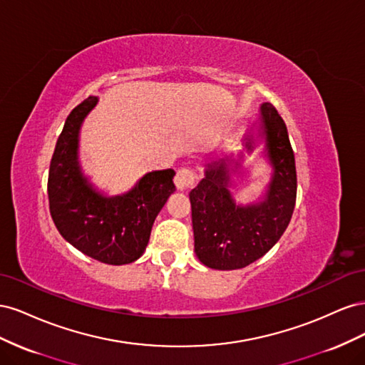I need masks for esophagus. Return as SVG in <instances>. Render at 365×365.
<instances>
[{
  "mask_svg": "<svg viewBox=\"0 0 365 365\" xmlns=\"http://www.w3.org/2000/svg\"><path fill=\"white\" fill-rule=\"evenodd\" d=\"M196 181V175L192 169L189 168H182L178 170L175 176V185L178 190H187L195 184Z\"/></svg>",
  "mask_w": 365,
  "mask_h": 365,
  "instance_id": "34e87169",
  "label": "esophagus"
}]
</instances>
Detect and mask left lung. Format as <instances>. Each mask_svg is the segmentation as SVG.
I'll use <instances>...</instances> for the list:
<instances>
[{
	"label": "left lung",
	"mask_w": 365,
	"mask_h": 365,
	"mask_svg": "<svg viewBox=\"0 0 365 365\" xmlns=\"http://www.w3.org/2000/svg\"><path fill=\"white\" fill-rule=\"evenodd\" d=\"M263 143L262 157L271 168L269 182L257 201L236 202L235 178H244V152L204 169L190 192L195 252L205 267L230 271L245 268L264 256L288 227L297 197L295 158L288 129L277 109L262 103L245 141L247 153Z\"/></svg>",
	"instance_id": "8db88e82"
}]
</instances>
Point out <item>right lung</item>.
Here are the masks:
<instances>
[{"label": "right lung", "instance_id": "add662e5", "mask_svg": "<svg viewBox=\"0 0 365 365\" xmlns=\"http://www.w3.org/2000/svg\"><path fill=\"white\" fill-rule=\"evenodd\" d=\"M97 103L98 97L90 96L65 120L50 163V213L61 236L85 256L126 264L145 252L153 220L175 192V170L143 175L121 195L98 190L79 161L81 128Z\"/></svg>", "mask_w": 365, "mask_h": 365}]
</instances>
